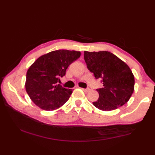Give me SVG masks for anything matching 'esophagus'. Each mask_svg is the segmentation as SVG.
Listing matches in <instances>:
<instances>
[{
    "label": "esophagus",
    "instance_id": "esophagus-1",
    "mask_svg": "<svg viewBox=\"0 0 155 155\" xmlns=\"http://www.w3.org/2000/svg\"><path fill=\"white\" fill-rule=\"evenodd\" d=\"M82 90H83L85 93H88V92L90 91V88H81Z\"/></svg>",
    "mask_w": 155,
    "mask_h": 155
}]
</instances>
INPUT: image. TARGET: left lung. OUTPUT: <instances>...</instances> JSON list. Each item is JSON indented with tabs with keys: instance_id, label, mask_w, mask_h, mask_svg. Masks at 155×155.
Returning <instances> with one entry per match:
<instances>
[{
	"instance_id": "1",
	"label": "left lung",
	"mask_w": 155,
	"mask_h": 155,
	"mask_svg": "<svg viewBox=\"0 0 155 155\" xmlns=\"http://www.w3.org/2000/svg\"><path fill=\"white\" fill-rule=\"evenodd\" d=\"M84 58L96 79L102 78L103 87L97 89L98 99L93 102L102 110H115L126 104L133 93L134 75L128 66L108 51L84 52Z\"/></svg>"
}]
</instances>
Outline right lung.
<instances>
[{
	"label": "right lung",
	"instance_id": "obj_1",
	"mask_svg": "<svg viewBox=\"0 0 155 155\" xmlns=\"http://www.w3.org/2000/svg\"><path fill=\"white\" fill-rule=\"evenodd\" d=\"M79 51L57 50L41 56L27 72L25 88L33 103L45 110L62 107L72 93L58 84L72 62L80 57Z\"/></svg>",
	"mask_w": 155,
	"mask_h": 155
}]
</instances>
